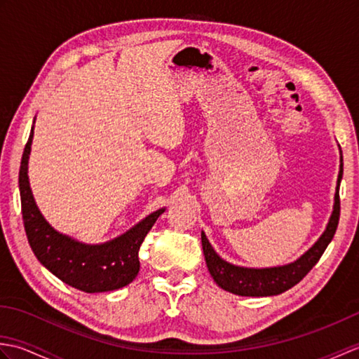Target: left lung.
<instances>
[{
	"mask_svg": "<svg viewBox=\"0 0 359 359\" xmlns=\"http://www.w3.org/2000/svg\"><path fill=\"white\" fill-rule=\"evenodd\" d=\"M339 162L341 163L337 180V191H334V203L329 224H327L324 233L319 236V239L301 257H297L296 261L285 265L265 266V269L234 265L216 253V250L212 248L207 234L202 231L201 236L205 262H207L208 271L212 279H215L220 288L239 296H274L287 292L288 288H292L301 279H304V276L316 265L319 257L323 256L327 245L332 242L339 222V184L342 179V152Z\"/></svg>",
	"mask_w": 359,
	"mask_h": 359,
	"instance_id": "1",
	"label": "left lung"
}]
</instances>
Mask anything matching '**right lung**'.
<instances>
[{
  "label": "right lung",
  "instance_id": "right-lung-1",
  "mask_svg": "<svg viewBox=\"0 0 359 359\" xmlns=\"http://www.w3.org/2000/svg\"><path fill=\"white\" fill-rule=\"evenodd\" d=\"M35 123V118H34ZM34 125L20 166L21 211L29 245L52 274L86 293L112 292L135 279L140 270L139 250L144 236L166 208L151 212L123 234L103 243H85L57 231L36 207L29 184V156Z\"/></svg>",
  "mask_w": 359,
  "mask_h": 359
}]
</instances>
